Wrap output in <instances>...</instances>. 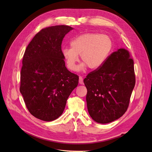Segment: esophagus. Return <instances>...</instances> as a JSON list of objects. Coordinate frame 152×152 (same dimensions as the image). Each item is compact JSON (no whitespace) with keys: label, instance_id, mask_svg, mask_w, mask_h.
Here are the masks:
<instances>
[{"label":"esophagus","instance_id":"obj_1","mask_svg":"<svg viewBox=\"0 0 152 152\" xmlns=\"http://www.w3.org/2000/svg\"><path fill=\"white\" fill-rule=\"evenodd\" d=\"M79 83L80 84H83L84 83H83V78L82 76H79Z\"/></svg>","mask_w":152,"mask_h":152}]
</instances>
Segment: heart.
Segmentation results:
<instances>
[{"label":"heart","instance_id":"heart-1","mask_svg":"<svg viewBox=\"0 0 152 152\" xmlns=\"http://www.w3.org/2000/svg\"><path fill=\"white\" fill-rule=\"evenodd\" d=\"M71 49L64 48L62 54L66 66L75 71L78 56L83 63L78 69H83L86 66L92 69L100 68L108 58L113 49V43L107 35L98 33H86L75 38L70 42Z\"/></svg>","mask_w":152,"mask_h":152}]
</instances>
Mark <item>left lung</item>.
<instances>
[{
	"mask_svg": "<svg viewBox=\"0 0 152 152\" xmlns=\"http://www.w3.org/2000/svg\"><path fill=\"white\" fill-rule=\"evenodd\" d=\"M84 83L87 109L95 121L106 124L122 116L135 84L134 60L129 52L119 49L113 52L100 68L87 75Z\"/></svg>",
	"mask_w": 152,
	"mask_h": 152,
	"instance_id": "obj_1",
	"label": "left lung"
}]
</instances>
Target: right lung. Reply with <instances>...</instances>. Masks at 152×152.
Listing matches in <instances>:
<instances>
[{
  "instance_id": "1",
  "label": "right lung",
  "mask_w": 152,
  "mask_h": 152,
  "mask_svg": "<svg viewBox=\"0 0 152 152\" xmlns=\"http://www.w3.org/2000/svg\"><path fill=\"white\" fill-rule=\"evenodd\" d=\"M73 29L57 25L41 29L24 53L20 91L29 113L41 120L51 121L60 116L78 84L79 76L65 66L61 46Z\"/></svg>"
}]
</instances>
